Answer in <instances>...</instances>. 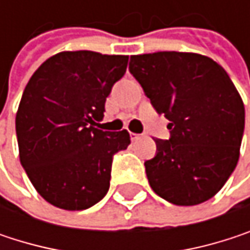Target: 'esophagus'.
Returning <instances> with one entry per match:
<instances>
[{
	"label": "esophagus",
	"instance_id": "esophagus-1",
	"mask_svg": "<svg viewBox=\"0 0 250 250\" xmlns=\"http://www.w3.org/2000/svg\"><path fill=\"white\" fill-rule=\"evenodd\" d=\"M140 137H142V134H137V133H130V139H131L133 142L139 140Z\"/></svg>",
	"mask_w": 250,
	"mask_h": 250
}]
</instances>
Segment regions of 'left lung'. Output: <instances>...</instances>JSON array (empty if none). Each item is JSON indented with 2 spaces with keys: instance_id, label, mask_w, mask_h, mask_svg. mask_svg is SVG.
<instances>
[{
  "instance_id": "left-lung-1",
  "label": "left lung",
  "mask_w": 250,
  "mask_h": 250,
  "mask_svg": "<svg viewBox=\"0 0 250 250\" xmlns=\"http://www.w3.org/2000/svg\"><path fill=\"white\" fill-rule=\"evenodd\" d=\"M130 74L159 114L171 122L169 140L156 139L145 162L152 189L175 206L214 197L234 171L245 128V105L225 69L187 52L130 58Z\"/></svg>"
}]
</instances>
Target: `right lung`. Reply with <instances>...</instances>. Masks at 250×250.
Here are the masks:
<instances>
[{
    "mask_svg": "<svg viewBox=\"0 0 250 250\" xmlns=\"http://www.w3.org/2000/svg\"><path fill=\"white\" fill-rule=\"evenodd\" d=\"M127 62L125 55L61 52L25 85L16 116L20 162L36 191L58 208H89L110 188L113 156L127 149L130 134L95 125Z\"/></svg>",
    "mask_w": 250,
    "mask_h": 250,
    "instance_id": "right-lung-1",
    "label": "right lung"
}]
</instances>
